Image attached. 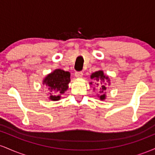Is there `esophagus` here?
Wrapping results in <instances>:
<instances>
[{"instance_id": "34e87169", "label": "esophagus", "mask_w": 155, "mask_h": 155, "mask_svg": "<svg viewBox=\"0 0 155 155\" xmlns=\"http://www.w3.org/2000/svg\"><path fill=\"white\" fill-rule=\"evenodd\" d=\"M75 76L76 78H78V79H80V78H81L83 76V73L82 72H76L75 73Z\"/></svg>"}]
</instances>
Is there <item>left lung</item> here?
<instances>
[{
    "label": "left lung",
    "instance_id": "1",
    "mask_svg": "<svg viewBox=\"0 0 155 155\" xmlns=\"http://www.w3.org/2000/svg\"><path fill=\"white\" fill-rule=\"evenodd\" d=\"M90 78L92 80H95V81H98V83H95V84L97 86H99V84H101L100 86V93L101 94V95H98V97H100L101 100L104 101L106 99V86L105 84H103V82H104L105 81H109V79L107 76L104 75V73L103 71H95V73H92V75L90 76ZM109 83V82H108ZM90 84H92V81L90 83ZM95 89V88H94Z\"/></svg>",
    "mask_w": 155,
    "mask_h": 155
}]
</instances>
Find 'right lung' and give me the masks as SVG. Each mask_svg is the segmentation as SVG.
Here are the masks:
<instances>
[{"label":"right lung","instance_id":"1","mask_svg":"<svg viewBox=\"0 0 155 155\" xmlns=\"http://www.w3.org/2000/svg\"><path fill=\"white\" fill-rule=\"evenodd\" d=\"M71 74L68 71L56 69L44 78L43 84L45 89L49 93L51 101H59L62 94L68 89V84L71 81Z\"/></svg>","mask_w":155,"mask_h":155}]
</instances>
